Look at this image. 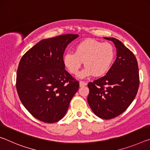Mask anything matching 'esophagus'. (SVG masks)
<instances>
[{
  "instance_id": "esophagus-1",
  "label": "esophagus",
  "mask_w": 150,
  "mask_h": 150,
  "mask_svg": "<svg viewBox=\"0 0 150 150\" xmlns=\"http://www.w3.org/2000/svg\"><path fill=\"white\" fill-rule=\"evenodd\" d=\"M79 85H80L81 87H85V86L87 85V83H86L85 81H80Z\"/></svg>"
}]
</instances>
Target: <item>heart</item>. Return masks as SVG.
I'll list each match as a JSON object with an SVG mask.
<instances>
[{"instance_id":"heart-1","label":"heart","mask_w":150,"mask_h":150,"mask_svg":"<svg viewBox=\"0 0 150 150\" xmlns=\"http://www.w3.org/2000/svg\"><path fill=\"white\" fill-rule=\"evenodd\" d=\"M115 55V48L110 43L88 39L76 45L74 52L66 53L63 63L71 74L77 75L84 62L85 68L80 73V77H100L110 69Z\"/></svg>"}]
</instances>
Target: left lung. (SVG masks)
Returning <instances> with one entry per match:
<instances>
[{
  "label": "left lung",
  "mask_w": 150,
  "mask_h": 150,
  "mask_svg": "<svg viewBox=\"0 0 150 150\" xmlns=\"http://www.w3.org/2000/svg\"><path fill=\"white\" fill-rule=\"evenodd\" d=\"M117 57L106 75L88 83L87 100L98 117L110 120L123 113L138 93L139 76L138 62L133 52L114 38Z\"/></svg>",
  "instance_id": "8db88e82"
}]
</instances>
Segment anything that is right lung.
<instances>
[{
    "instance_id": "obj_1",
    "label": "right lung",
    "mask_w": 150,
    "mask_h": 150,
    "mask_svg": "<svg viewBox=\"0 0 150 150\" xmlns=\"http://www.w3.org/2000/svg\"><path fill=\"white\" fill-rule=\"evenodd\" d=\"M77 34L43 40L25 53L16 74L20 100L38 120L54 123L67 112L79 87V81L65 69L63 54Z\"/></svg>"
}]
</instances>
